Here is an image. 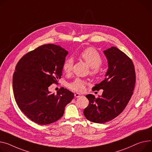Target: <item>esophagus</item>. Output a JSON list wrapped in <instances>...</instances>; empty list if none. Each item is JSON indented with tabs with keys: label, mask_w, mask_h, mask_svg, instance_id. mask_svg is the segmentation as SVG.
Segmentation results:
<instances>
[{
	"label": "esophagus",
	"mask_w": 152,
	"mask_h": 152,
	"mask_svg": "<svg viewBox=\"0 0 152 152\" xmlns=\"http://www.w3.org/2000/svg\"><path fill=\"white\" fill-rule=\"evenodd\" d=\"M74 96H75V97L78 98V97H80L81 96V95H80V94H78V93H75V94H74Z\"/></svg>",
	"instance_id": "obj_1"
}]
</instances>
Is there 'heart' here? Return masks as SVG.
I'll list each match as a JSON object with an SVG mask.
<instances>
[{
  "label": "heart",
  "mask_w": 152,
  "mask_h": 152,
  "mask_svg": "<svg viewBox=\"0 0 152 152\" xmlns=\"http://www.w3.org/2000/svg\"><path fill=\"white\" fill-rule=\"evenodd\" d=\"M80 56L91 67V74H96L99 71V66L102 63V58L98 52L92 48H88L80 53ZM74 64V59L69 57L66 59L62 66L63 71L67 74L71 72ZM86 82L80 78H76L67 85V87L73 91L81 92L85 91Z\"/></svg>",
  "instance_id": "heart-1"
}]
</instances>
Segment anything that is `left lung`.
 Returning <instances> with one entry per match:
<instances>
[{
  "label": "left lung",
  "instance_id": "8db88e82",
  "mask_svg": "<svg viewBox=\"0 0 152 152\" xmlns=\"http://www.w3.org/2000/svg\"><path fill=\"white\" fill-rule=\"evenodd\" d=\"M103 53L108 66L105 78L92 88V91L103 89L102 95L98 98L86 95L89 105L83 111L88 121L98 124L108 122L123 111L132 97L136 81L134 64L125 53L115 47Z\"/></svg>",
  "mask_w": 152,
  "mask_h": 152
}]
</instances>
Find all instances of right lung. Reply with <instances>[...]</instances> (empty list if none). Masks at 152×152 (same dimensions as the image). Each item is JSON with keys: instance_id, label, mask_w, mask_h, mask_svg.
Listing matches in <instances>:
<instances>
[{"instance_id": "right-lung-1", "label": "right lung", "mask_w": 152, "mask_h": 152, "mask_svg": "<svg viewBox=\"0 0 152 152\" xmlns=\"http://www.w3.org/2000/svg\"><path fill=\"white\" fill-rule=\"evenodd\" d=\"M68 52L52 44L41 45L23 56L13 77V88L19 108L33 122L48 125L59 120L74 93L61 88L56 94L49 87L60 79Z\"/></svg>"}]
</instances>
